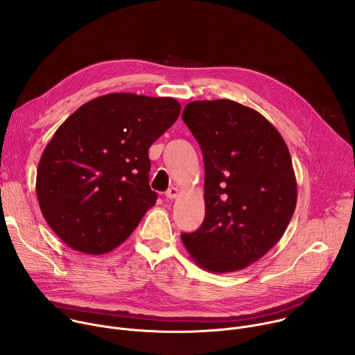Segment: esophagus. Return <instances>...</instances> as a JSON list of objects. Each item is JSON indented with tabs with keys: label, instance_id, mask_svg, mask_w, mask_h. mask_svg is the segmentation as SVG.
Instances as JSON below:
<instances>
[{
	"label": "esophagus",
	"instance_id": "obj_1",
	"mask_svg": "<svg viewBox=\"0 0 355 355\" xmlns=\"http://www.w3.org/2000/svg\"><path fill=\"white\" fill-rule=\"evenodd\" d=\"M178 193H180V189L175 188V187H171V188H168V189L166 191V196H167L168 199H175V198L178 196Z\"/></svg>",
	"mask_w": 355,
	"mask_h": 355
}]
</instances>
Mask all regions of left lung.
Returning a JSON list of instances; mask_svg holds the SVG:
<instances>
[{"label": "left lung", "instance_id": "obj_1", "mask_svg": "<svg viewBox=\"0 0 355 355\" xmlns=\"http://www.w3.org/2000/svg\"><path fill=\"white\" fill-rule=\"evenodd\" d=\"M205 164V219L181 240L204 270L256 263L281 240L297 187L286 143L260 112L232 99L192 101L182 112Z\"/></svg>", "mask_w": 355, "mask_h": 355}]
</instances>
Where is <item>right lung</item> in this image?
<instances>
[{
    "label": "right lung",
    "mask_w": 355,
    "mask_h": 355,
    "mask_svg": "<svg viewBox=\"0 0 355 355\" xmlns=\"http://www.w3.org/2000/svg\"><path fill=\"white\" fill-rule=\"evenodd\" d=\"M175 98L115 92L71 114L36 173L43 218L70 248L101 256L121 245L156 204L148 148L178 119Z\"/></svg>",
    "instance_id": "right-lung-1"
}]
</instances>
